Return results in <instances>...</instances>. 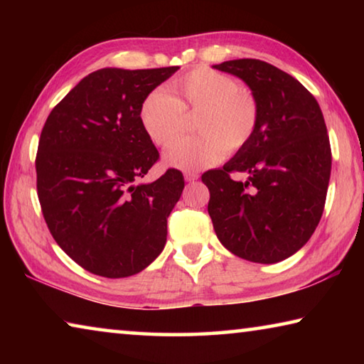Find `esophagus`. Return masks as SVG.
<instances>
[{
  "label": "esophagus",
  "mask_w": 364,
  "mask_h": 364,
  "mask_svg": "<svg viewBox=\"0 0 364 364\" xmlns=\"http://www.w3.org/2000/svg\"><path fill=\"white\" fill-rule=\"evenodd\" d=\"M197 178H199V173H196V171H184V180L186 181H196Z\"/></svg>",
  "instance_id": "obj_1"
}]
</instances>
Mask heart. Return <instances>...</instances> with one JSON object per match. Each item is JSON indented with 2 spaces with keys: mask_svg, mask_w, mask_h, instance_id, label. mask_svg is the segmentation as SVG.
<instances>
[{
  "mask_svg": "<svg viewBox=\"0 0 364 364\" xmlns=\"http://www.w3.org/2000/svg\"><path fill=\"white\" fill-rule=\"evenodd\" d=\"M168 91L152 90L139 106V122L154 144L168 146L194 116L198 134L178 140L165 162L181 170L218 164L249 144L260 123V104L236 78L205 67L171 80Z\"/></svg>",
  "mask_w": 364,
  "mask_h": 364,
  "instance_id": "obj_1",
  "label": "heart"
}]
</instances>
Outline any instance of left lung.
<instances>
[{"instance_id": "obj_1", "label": "left lung", "mask_w": 364, "mask_h": 364, "mask_svg": "<svg viewBox=\"0 0 364 364\" xmlns=\"http://www.w3.org/2000/svg\"><path fill=\"white\" fill-rule=\"evenodd\" d=\"M213 69L242 78L260 104L249 144L223 168L202 175L213 230L244 260L281 262L308 242L324 210L332 154L323 112L299 80L263 60H226ZM236 171L248 180L234 182Z\"/></svg>"}]
</instances>
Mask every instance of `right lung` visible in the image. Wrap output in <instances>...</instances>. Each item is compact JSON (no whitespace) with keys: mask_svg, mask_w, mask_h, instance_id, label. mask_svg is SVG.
<instances>
[{"mask_svg":"<svg viewBox=\"0 0 364 364\" xmlns=\"http://www.w3.org/2000/svg\"><path fill=\"white\" fill-rule=\"evenodd\" d=\"M180 69H101L85 77L48 115L36 152V191L49 232L90 273L136 274L167 241V218L184 178L168 168L138 183L159 160L139 106Z\"/></svg>","mask_w":364,"mask_h":364,"instance_id":"1","label":"right lung"}]
</instances>
